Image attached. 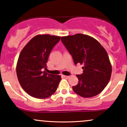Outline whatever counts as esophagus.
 Segmentation results:
<instances>
[{"mask_svg":"<svg viewBox=\"0 0 127 127\" xmlns=\"http://www.w3.org/2000/svg\"><path fill=\"white\" fill-rule=\"evenodd\" d=\"M64 76V78L65 79H68L70 78V76H65L64 75V76Z\"/></svg>","mask_w":127,"mask_h":127,"instance_id":"obj_1","label":"esophagus"}]
</instances>
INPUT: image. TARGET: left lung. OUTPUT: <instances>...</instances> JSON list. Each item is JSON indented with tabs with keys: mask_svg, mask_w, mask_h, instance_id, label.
<instances>
[{
	"mask_svg": "<svg viewBox=\"0 0 127 127\" xmlns=\"http://www.w3.org/2000/svg\"><path fill=\"white\" fill-rule=\"evenodd\" d=\"M61 40L75 64L83 65V73L76 75L78 84L72 87L73 90L84 98L98 95L107 86L112 73L105 49L97 40L86 34L64 36Z\"/></svg>",
	"mask_w": 127,
	"mask_h": 127,
	"instance_id": "1",
	"label": "left lung"
}]
</instances>
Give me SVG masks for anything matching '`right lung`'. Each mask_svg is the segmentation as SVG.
<instances>
[{
	"label": "right lung",
	"instance_id": "add662e5",
	"mask_svg": "<svg viewBox=\"0 0 127 127\" xmlns=\"http://www.w3.org/2000/svg\"><path fill=\"white\" fill-rule=\"evenodd\" d=\"M61 37L49 34L33 37L21 51L17 64V75L23 90L36 98H48L56 91L62 78L47 73L46 63L52 49Z\"/></svg>",
	"mask_w": 127,
	"mask_h": 127
}]
</instances>
